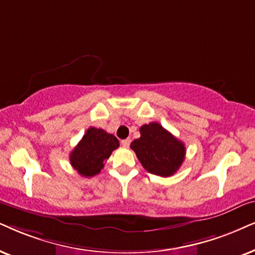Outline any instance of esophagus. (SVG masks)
<instances>
[{
    "label": "esophagus",
    "instance_id": "obj_1",
    "mask_svg": "<svg viewBox=\"0 0 255 255\" xmlns=\"http://www.w3.org/2000/svg\"><path fill=\"white\" fill-rule=\"evenodd\" d=\"M121 144H122V146H124V147H126V148L129 147V144H130V138H126V140H122V141H121Z\"/></svg>",
    "mask_w": 255,
    "mask_h": 255
}]
</instances>
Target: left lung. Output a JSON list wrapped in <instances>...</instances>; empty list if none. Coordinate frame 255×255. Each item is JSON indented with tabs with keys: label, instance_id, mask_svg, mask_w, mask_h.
Instances as JSON below:
<instances>
[{
	"label": "left lung",
	"instance_id": "1",
	"mask_svg": "<svg viewBox=\"0 0 255 255\" xmlns=\"http://www.w3.org/2000/svg\"><path fill=\"white\" fill-rule=\"evenodd\" d=\"M140 134L130 148L143 168L163 178L175 174L185 160V144L157 122L143 125Z\"/></svg>",
	"mask_w": 255,
	"mask_h": 255
}]
</instances>
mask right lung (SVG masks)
<instances>
[{"label":"right lung","mask_w":255,"mask_h":255,"mask_svg":"<svg viewBox=\"0 0 255 255\" xmlns=\"http://www.w3.org/2000/svg\"><path fill=\"white\" fill-rule=\"evenodd\" d=\"M119 146L120 143L114 135L100 128L90 127L70 153V165L85 178L94 176L101 172L105 161Z\"/></svg>","instance_id":"right-lung-1"}]
</instances>
